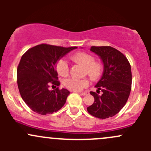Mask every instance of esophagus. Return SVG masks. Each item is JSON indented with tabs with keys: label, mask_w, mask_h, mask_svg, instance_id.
<instances>
[{
	"label": "esophagus",
	"mask_w": 151,
	"mask_h": 151,
	"mask_svg": "<svg viewBox=\"0 0 151 151\" xmlns=\"http://www.w3.org/2000/svg\"><path fill=\"white\" fill-rule=\"evenodd\" d=\"M78 93L80 94V95L85 96V95H87V94L89 93V92H88V91H85V92H79Z\"/></svg>",
	"instance_id": "esophagus-1"
}]
</instances>
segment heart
<instances>
[{
    "instance_id": "obj_1",
    "label": "heart",
    "mask_w": 151,
    "mask_h": 151,
    "mask_svg": "<svg viewBox=\"0 0 151 151\" xmlns=\"http://www.w3.org/2000/svg\"><path fill=\"white\" fill-rule=\"evenodd\" d=\"M71 59L75 63L85 67V74H88L93 80H96L101 76L103 72V64L100 61H96L92 55L87 52H77L71 56ZM56 71L61 77H67L68 74V62L65 59H60L56 64ZM65 86L68 89L74 91H80L89 85L88 79L68 78L65 80Z\"/></svg>"
}]
</instances>
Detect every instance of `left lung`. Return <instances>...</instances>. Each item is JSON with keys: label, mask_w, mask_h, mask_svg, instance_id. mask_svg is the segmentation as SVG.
<instances>
[{"label": "left lung", "mask_w": 151, "mask_h": 151, "mask_svg": "<svg viewBox=\"0 0 151 151\" xmlns=\"http://www.w3.org/2000/svg\"><path fill=\"white\" fill-rule=\"evenodd\" d=\"M91 51L96 54L103 63L102 75L95 85L98 95L91 92L94 102L87 108L96 118L105 119L121 111L129 99L132 87V71L129 60L124 55L109 46L91 47Z\"/></svg>", "instance_id": "8db88e82"}]
</instances>
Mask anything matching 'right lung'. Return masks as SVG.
Returning a JSON list of instances; mask_svg holds the SVG:
<instances>
[{
  "instance_id": "add662e5",
  "label": "right lung",
  "mask_w": 151,
  "mask_h": 151,
  "mask_svg": "<svg viewBox=\"0 0 151 151\" xmlns=\"http://www.w3.org/2000/svg\"><path fill=\"white\" fill-rule=\"evenodd\" d=\"M77 47L37 45L22 56L17 68V85L21 97L30 109L41 115L52 114L62 108L70 92L58 88L49 90L50 85L58 86L56 64Z\"/></svg>"
}]
</instances>
